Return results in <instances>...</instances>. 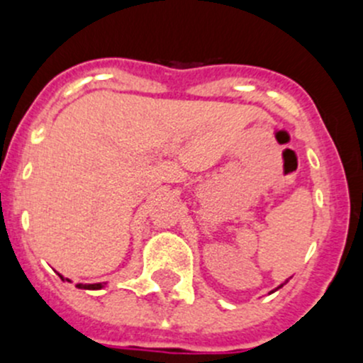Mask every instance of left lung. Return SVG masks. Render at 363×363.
<instances>
[{"label": "left lung", "mask_w": 363, "mask_h": 363, "mask_svg": "<svg viewBox=\"0 0 363 363\" xmlns=\"http://www.w3.org/2000/svg\"><path fill=\"white\" fill-rule=\"evenodd\" d=\"M286 283H288V279H286V281H284V283H283V284H279V286H277V288H276V290H272V291H270V294H274V291H277V290H279V288H283V286H284V284H286Z\"/></svg>", "instance_id": "left-lung-1"}]
</instances>
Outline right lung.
<instances>
[{
    "label": "right lung",
    "instance_id": "1",
    "mask_svg": "<svg viewBox=\"0 0 363 363\" xmlns=\"http://www.w3.org/2000/svg\"><path fill=\"white\" fill-rule=\"evenodd\" d=\"M60 277L63 281H69V279H65L63 276L60 274ZM79 288H82V290H101V288L105 286V283H94V284H77Z\"/></svg>",
    "mask_w": 363,
    "mask_h": 363
}]
</instances>
